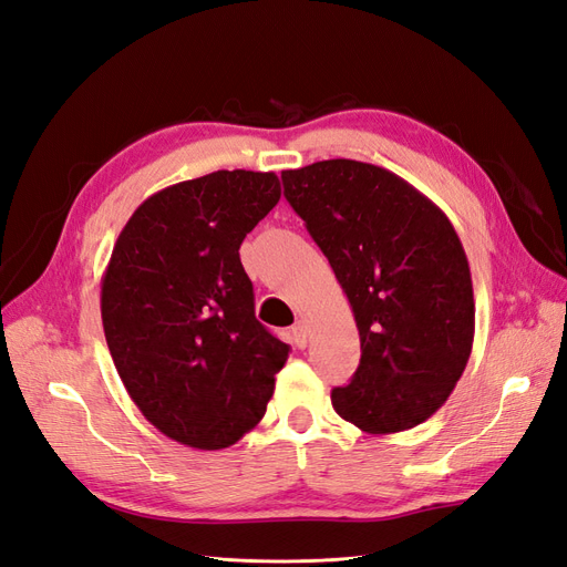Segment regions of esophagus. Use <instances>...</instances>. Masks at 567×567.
Instances as JSON below:
<instances>
[{
	"mask_svg": "<svg viewBox=\"0 0 567 567\" xmlns=\"http://www.w3.org/2000/svg\"><path fill=\"white\" fill-rule=\"evenodd\" d=\"M293 336H296V340L300 342L302 348L307 346V336H310V331H307V323H305V321H296V326H293Z\"/></svg>",
	"mask_w": 567,
	"mask_h": 567,
	"instance_id": "obj_1",
	"label": "esophagus"
}]
</instances>
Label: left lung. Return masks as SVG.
Segmentation results:
<instances>
[{"label":"left lung","mask_w":567,"mask_h":567,"mask_svg":"<svg viewBox=\"0 0 567 567\" xmlns=\"http://www.w3.org/2000/svg\"><path fill=\"white\" fill-rule=\"evenodd\" d=\"M284 196L329 257L362 342L333 388L359 431H409L447 402L475 333L466 250L437 205L394 173L348 158L284 169Z\"/></svg>","instance_id":"obj_1"}]
</instances>
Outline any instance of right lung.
<instances>
[{"label":"right lung","instance_id":"right-lung-1","mask_svg":"<svg viewBox=\"0 0 567 567\" xmlns=\"http://www.w3.org/2000/svg\"><path fill=\"white\" fill-rule=\"evenodd\" d=\"M281 198L274 173L217 169L148 196L113 246L101 321L120 381L146 421L194 450L260 423L288 346L255 319L238 257Z\"/></svg>","mask_w":567,"mask_h":567}]
</instances>
